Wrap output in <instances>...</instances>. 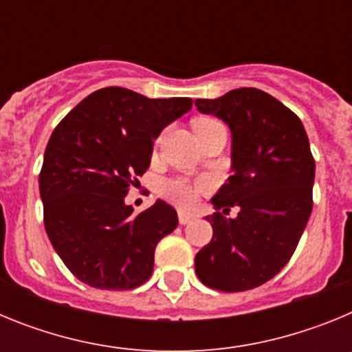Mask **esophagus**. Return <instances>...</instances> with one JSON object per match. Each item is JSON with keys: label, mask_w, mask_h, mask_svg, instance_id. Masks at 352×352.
<instances>
[{"label": "esophagus", "mask_w": 352, "mask_h": 352, "mask_svg": "<svg viewBox=\"0 0 352 352\" xmlns=\"http://www.w3.org/2000/svg\"><path fill=\"white\" fill-rule=\"evenodd\" d=\"M178 220H179V223H182V226H185V223H188V222H192V220H194V214L185 213V211H179Z\"/></svg>", "instance_id": "1"}]
</instances>
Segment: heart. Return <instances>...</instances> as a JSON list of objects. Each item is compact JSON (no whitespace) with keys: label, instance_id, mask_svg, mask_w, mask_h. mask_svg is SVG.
<instances>
[{"label":"heart","instance_id":"1","mask_svg":"<svg viewBox=\"0 0 352 352\" xmlns=\"http://www.w3.org/2000/svg\"><path fill=\"white\" fill-rule=\"evenodd\" d=\"M217 126H222L217 118L211 116H199L194 120V130L199 138H203L204 133L210 132V130L217 129ZM160 141V138L157 139V142ZM210 188V182L208 179H190L185 178H170L167 182H164L162 185V194L166 195L169 201H173L174 204L183 208H190L197 203V197L201 192H206Z\"/></svg>","mask_w":352,"mask_h":352}]
</instances>
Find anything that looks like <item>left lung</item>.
I'll return each mask as SVG.
<instances>
[{
	"label": "left lung",
	"mask_w": 352,
	"mask_h": 352,
	"mask_svg": "<svg viewBox=\"0 0 352 352\" xmlns=\"http://www.w3.org/2000/svg\"><path fill=\"white\" fill-rule=\"evenodd\" d=\"M195 105L229 125L234 169L211 199L213 238L197 252L195 273L217 291H250L289 263L309 222L316 174L309 138L291 109L257 88ZM234 206L239 217L227 219Z\"/></svg>",
	"instance_id": "1"
}]
</instances>
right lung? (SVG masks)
I'll return each instance as SVG.
<instances>
[{"label":"right lung","mask_w":352,"mask_h":352,"mask_svg":"<svg viewBox=\"0 0 352 352\" xmlns=\"http://www.w3.org/2000/svg\"><path fill=\"white\" fill-rule=\"evenodd\" d=\"M192 107V98H148L109 86L58 123L43 155V226L72 275L107 291H129L153 273L157 243L178 226L157 201L133 213L125 195L148 170L153 139Z\"/></svg>","instance_id":"add662e5"}]
</instances>
